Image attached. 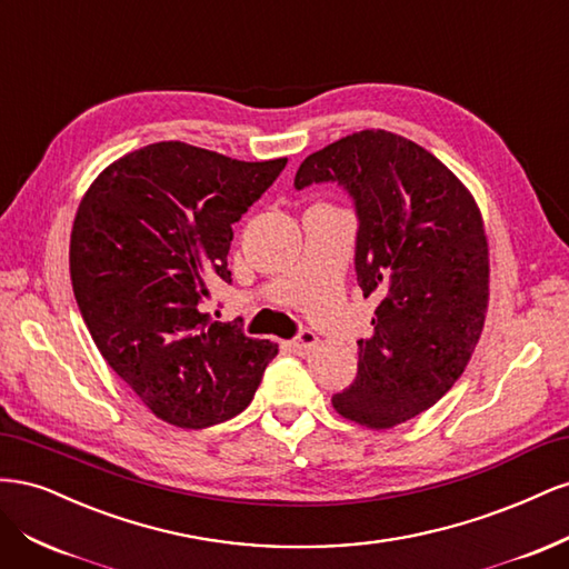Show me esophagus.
I'll return each instance as SVG.
<instances>
[{
  "mask_svg": "<svg viewBox=\"0 0 569 569\" xmlns=\"http://www.w3.org/2000/svg\"><path fill=\"white\" fill-rule=\"evenodd\" d=\"M316 343H318V335L311 330H303V332H299V337L287 341V347L295 353H308L316 347Z\"/></svg>",
  "mask_w": 569,
  "mask_h": 569,
  "instance_id": "obj_1",
  "label": "esophagus"
}]
</instances>
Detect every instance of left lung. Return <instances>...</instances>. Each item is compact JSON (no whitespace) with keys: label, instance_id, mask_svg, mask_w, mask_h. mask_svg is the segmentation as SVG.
<instances>
[{"label":"left lung","instance_id":"8db88e82","mask_svg":"<svg viewBox=\"0 0 569 569\" xmlns=\"http://www.w3.org/2000/svg\"><path fill=\"white\" fill-rule=\"evenodd\" d=\"M337 182L358 216L356 274L375 297V332L358 339V375L332 406L389 429L432 408L477 347L489 306V244L472 194L420 144L360 130L311 153L303 189Z\"/></svg>","mask_w":569,"mask_h":569}]
</instances>
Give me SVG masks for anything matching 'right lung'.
<instances>
[{
  "label": "right lung",
  "mask_w": 569,
  "mask_h": 569,
  "mask_svg": "<svg viewBox=\"0 0 569 569\" xmlns=\"http://www.w3.org/2000/svg\"><path fill=\"white\" fill-rule=\"evenodd\" d=\"M284 166L157 142L101 170L78 206L71 280L82 320L120 380L168 425L234 418L278 356V343L211 322L203 299L232 282V226Z\"/></svg>",
  "instance_id": "1"
}]
</instances>
